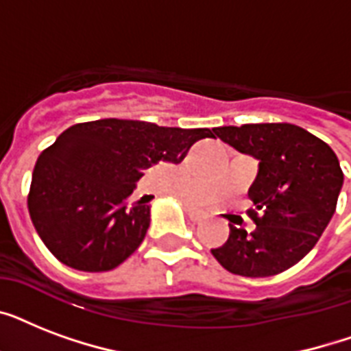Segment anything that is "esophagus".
I'll use <instances>...</instances> for the list:
<instances>
[{
  "mask_svg": "<svg viewBox=\"0 0 351 351\" xmlns=\"http://www.w3.org/2000/svg\"><path fill=\"white\" fill-rule=\"evenodd\" d=\"M187 215H189V219H191L193 222H202L204 219H208V215L195 208H187Z\"/></svg>",
  "mask_w": 351,
  "mask_h": 351,
  "instance_id": "esophagus-1",
  "label": "esophagus"
}]
</instances>
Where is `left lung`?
Listing matches in <instances>:
<instances>
[{
	"instance_id": "1",
	"label": "left lung",
	"mask_w": 351,
	"mask_h": 351,
	"mask_svg": "<svg viewBox=\"0 0 351 351\" xmlns=\"http://www.w3.org/2000/svg\"><path fill=\"white\" fill-rule=\"evenodd\" d=\"M239 153L258 160L250 187L255 231L230 226V239L211 250L220 266L242 277H271L302 261L330 224L344 175L337 154L293 123L217 127Z\"/></svg>"
}]
</instances>
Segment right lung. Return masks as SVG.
Masks as SVG:
<instances>
[{
    "mask_svg": "<svg viewBox=\"0 0 351 351\" xmlns=\"http://www.w3.org/2000/svg\"><path fill=\"white\" fill-rule=\"evenodd\" d=\"M209 129L158 127L136 120L69 127L34 165L29 213L47 250L80 271H109L131 256L151 222L147 204H129L143 171L180 164Z\"/></svg>",
    "mask_w": 351,
    "mask_h": 351,
    "instance_id": "add662e5",
    "label": "right lung"
}]
</instances>
